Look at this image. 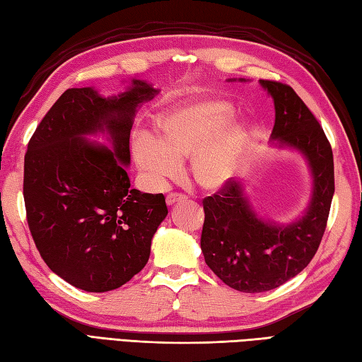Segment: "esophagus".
Masks as SVG:
<instances>
[{"instance_id":"1","label":"esophagus","mask_w":362,"mask_h":362,"mask_svg":"<svg viewBox=\"0 0 362 362\" xmlns=\"http://www.w3.org/2000/svg\"><path fill=\"white\" fill-rule=\"evenodd\" d=\"M185 196L183 194H177V193H171V194H168L166 196V204L168 205H174V204H177V202H182V201H185Z\"/></svg>"}]
</instances>
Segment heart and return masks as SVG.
<instances>
[{"instance_id":"b5f03b06","label":"heart","mask_w":362,"mask_h":362,"mask_svg":"<svg viewBox=\"0 0 362 362\" xmlns=\"http://www.w3.org/2000/svg\"><path fill=\"white\" fill-rule=\"evenodd\" d=\"M233 107L224 101L183 103L169 107L157 118L158 140L136 136L132 153L143 171L156 183L175 177L180 158L191 157L189 173L199 188L218 191L235 175L244 151L241 127H227Z\"/></svg>"}]
</instances>
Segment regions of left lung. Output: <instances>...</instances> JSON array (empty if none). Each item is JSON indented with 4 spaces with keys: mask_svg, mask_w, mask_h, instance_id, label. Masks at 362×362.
Returning <instances> with one entry per match:
<instances>
[{
    "mask_svg": "<svg viewBox=\"0 0 362 362\" xmlns=\"http://www.w3.org/2000/svg\"><path fill=\"white\" fill-rule=\"evenodd\" d=\"M259 83L274 98L272 138L308 158L314 191L305 216L284 227L259 219L233 179L204 199L205 263L227 286L250 294L279 288L310 264L334 194L333 151L317 118L286 83L263 79Z\"/></svg>",
    "mask_w": 362,
    "mask_h": 362,
    "instance_id": "obj_1",
    "label": "left lung"
}]
</instances>
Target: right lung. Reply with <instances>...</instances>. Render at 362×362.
I'll list each match as a JSON object with an SVG mask.
<instances>
[{
    "mask_svg": "<svg viewBox=\"0 0 362 362\" xmlns=\"http://www.w3.org/2000/svg\"><path fill=\"white\" fill-rule=\"evenodd\" d=\"M156 93L143 81L113 98L68 88L30 136L23 179L28 226L45 263L76 288L117 289L148 263L168 214L165 196L130 189L120 163H130L136 107ZM104 129L112 151L85 140Z\"/></svg>",
    "mask_w": 362,
    "mask_h": 362,
    "instance_id": "1",
    "label": "right lung"
}]
</instances>
